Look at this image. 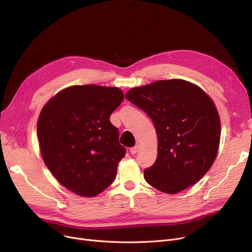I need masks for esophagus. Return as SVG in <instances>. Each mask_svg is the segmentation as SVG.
I'll list each match as a JSON object with an SVG mask.
<instances>
[{
  "label": "esophagus",
  "instance_id": "34e87169",
  "mask_svg": "<svg viewBox=\"0 0 252 252\" xmlns=\"http://www.w3.org/2000/svg\"><path fill=\"white\" fill-rule=\"evenodd\" d=\"M138 150H139V145H136V146H134V147H132L129 149V152L132 153V155H136V153L138 152Z\"/></svg>",
  "mask_w": 252,
  "mask_h": 252
}]
</instances>
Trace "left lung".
Returning a JSON list of instances; mask_svg holds the SVG:
<instances>
[{"instance_id":"8db88e82","label":"left lung","mask_w":252,"mask_h":252,"mask_svg":"<svg viewBox=\"0 0 252 252\" xmlns=\"http://www.w3.org/2000/svg\"><path fill=\"white\" fill-rule=\"evenodd\" d=\"M126 97L156 126V162L144 170L148 184L177 193L195 184L212 166L220 140V120L212 100L199 86L181 79L135 87Z\"/></svg>"}]
</instances>
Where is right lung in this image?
Instances as JSON below:
<instances>
[{"mask_svg":"<svg viewBox=\"0 0 252 252\" xmlns=\"http://www.w3.org/2000/svg\"><path fill=\"white\" fill-rule=\"evenodd\" d=\"M123 100L117 87L74 85L43 107L37 124L41 155L65 189L91 198L114 181L126 148L110 115Z\"/></svg>","mask_w":252,"mask_h":252,"instance_id":"1","label":"right lung"}]
</instances>
